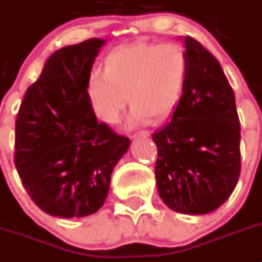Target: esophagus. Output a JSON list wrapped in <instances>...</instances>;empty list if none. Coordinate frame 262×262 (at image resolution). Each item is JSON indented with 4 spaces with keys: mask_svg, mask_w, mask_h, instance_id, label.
Here are the masks:
<instances>
[{
    "mask_svg": "<svg viewBox=\"0 0 262 262\" xmlns=\"http://www.w3.org/2000/svg\"><path fill=\"white\" fill-rule=\"evenodd\" d=\"M149 135H151V134H149V131H139V133L135 134V138L136 136H146L147 138V136H149Z\"/></svg>",
    "mask_w": 262,
    "mask_h": 262,
    "instance_id": "1",
    "label": "esophagus"
}]
</instances>
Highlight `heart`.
<instances>
[{
    "mask_svg": "<svg viewBox=\"0 0 262 262\" xmlns=\"http://www.w3.org/2000/svg\"><path fill=\"white\" fill-rule=\"evenodd\" d=\"M188 55L176 43H139L115 49L104 71L95 70L87 82V99L94 114L115 124L128 102L127 124H144L154 116L165 119L182 99L188 79Z\"/></svg>",
    "mask_w": 262,
    "mask_h": 262,
    "instance_id": "heart-1",
    "label": "heart"
}]
</instances>
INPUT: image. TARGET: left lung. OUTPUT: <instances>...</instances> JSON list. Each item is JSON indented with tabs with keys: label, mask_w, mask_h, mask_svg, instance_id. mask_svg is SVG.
I'll return each instance as SVG.
<instances>
[{
	"label": "left lung",
	"mask_w": 262,
	"mask_h": 262,
	"mask_svg": "<svg viewBox=\"0 0 262 262\" xmlns=\"http://www.w3.org/2000/svg\"><path fill=\"white\" fill-rule=\"evenodd\" d=\"M188 79L171 120L152 135L156 187L172 211L205 214L224 204L240 176V120L220 63L191 37L183 38Z\"/></svg>",
	"instance_id": "obj_1"
}]
</instances>
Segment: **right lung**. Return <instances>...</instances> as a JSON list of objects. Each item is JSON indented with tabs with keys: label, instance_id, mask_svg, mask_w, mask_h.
Wrapping results in <instances>:
<instances>
[{
	"label": "right lung",
	"instance_id": "right-lung-1",
	"mask_svg": "<svg viewBox=\"0 0 262 262\" xmlns=\"http://www.w3.org/2000/svg\"><path fill=\"white\" fill-rule=\"evenodd\" d=\"M106 42L91 38L51 54L19 107L15 168L31 200L51 216L99 211L129 147L128 138L98 122L87 99L91 69Z\"/></svg>",
	"mask_w": 262,
	"mask_h": 262
}]
</instances>
